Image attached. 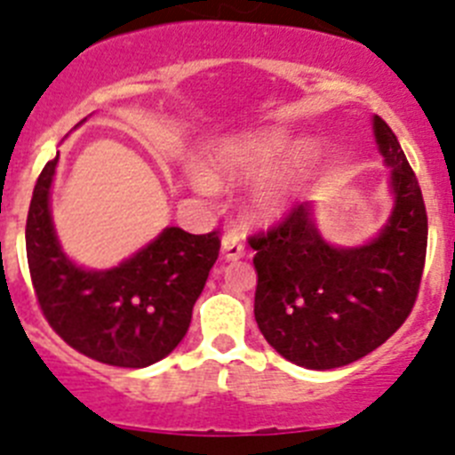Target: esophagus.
<instances>
[{
    "label": "esophagus",
    "instance_id": "obj_1",
    "mask_svg": "<svg viewBox=\"0 0 455 455\" xmlns=\"http://www.w3.org/2000/svg\"><path fill=\"white\" fill-rule=\"evenodd\" d=\"M243 256H244L243 237H240V233L228 231L227 235L222 237V258H227V260H237V258H243Z\"/></svg>",
    "mask_w": 455,
    "mask_h": 455
}]
</instances>
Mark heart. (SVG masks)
<instances>
[{"label":"heart","mask_w":455,"mask_h":455,"mask_svg":"<svg viewBox=\"0 0 455 455\" xmlns=\"http://www.w3.org/2000/svg\"><path fill=\"white\" fill-rule=\"evenodd\" d=\"M292 145V133L278 129V126L224 140L211 151L208 170L202 165H195L188 172V186L202 197H212L220 190L218 179L220 181L260 179L288 156ZM313 161L315 149L304 147V149L297 151V156L290 165L281 167L274 174H269L263 183H258L256 190L249 197L251 215H256L258 220H276L285 215L299 199V192H301Z\"/></svg>","instance_id":"1"}]
</instances>
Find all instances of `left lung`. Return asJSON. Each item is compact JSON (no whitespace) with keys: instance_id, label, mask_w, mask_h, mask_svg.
I'll use <instances>...</instances> for the list:
<instances>
[{"instance_id":"obj_1","label":"left lung","mask_w":455,"mask_h":455,"mask_svg":"<svg viewBox=\"0 0 455 455\" xmlns=\"http://www.w3.org/2000/svg\"><path fill=\"white\" fill-rule=\"evenodd\" d=\"M371 129L392 195L390 218L371 240L329 243L308 202L249 240L258 329L306 370H335L371 354L406 322L419 290L428 237L419 183L390 126L374 116Z\"/></svg>"}]
</instances>
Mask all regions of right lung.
I'll return each mask as SVG.
<instances>
[{"label": "right lung", "mask_w": 455, "mask_h": 455, "mask_svg": "<svg viewBox=\"0 0 455 455\" xmlns=\"http://www.w3.org/2000/svg\"><path fill=\"white\" fill-rule=\"evenodd\" d=\"M56 165L59 154L40 172L27 218L28 272L43 315L88 358L131 370L154 365L188 333L192 306L218 260V231L192 235L167 227L117 267H81L63 251L52 220Z\"/></svg>", "instance_id": "1"}]
</instances>
